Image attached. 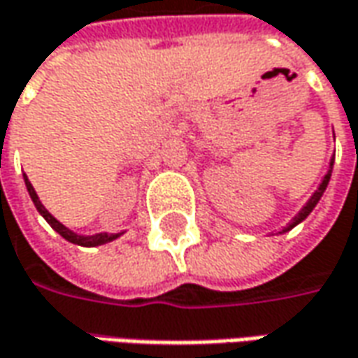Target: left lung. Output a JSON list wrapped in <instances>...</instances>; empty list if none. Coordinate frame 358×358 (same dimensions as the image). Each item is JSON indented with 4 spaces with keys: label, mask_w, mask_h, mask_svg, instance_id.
Masks as SVG:
<instances>
[{
    "label": "left lung",
    "mask_w": 358,
    "mask_h": 358,
    "mask_svg": "<svg viewBox=\"0 0 358 358\" xmlns=\"http://www.w3.org/2000/svg\"><path fill=\"white\" fill-rule=\"evenodd\" d=\"M331 170H333V160H331ZM331 170H329V172H327V174H325V178H323V182H321V186L317 188V192H315L313 196H311V200H309V202L303 206L301 212H299L297 216L293 217V222H291L289 226L283 229V231H287V229H291V228H293V226H297L299 222H303L305 217H307V216H309V214H311V212H313V208H315V206H317V202L321 200L323 192L327 190V184H329V180H331Z\"/></svg>",
    "instance_id": "obj_1"
}]
</instances>
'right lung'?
I'll return each instance as SVG.
<instances>
[{
    "instance_id": "obj_1",
    "label": "right lung",
    "mask_w": 358,
    "mask_h": 358,
    "mask_svg": "<svg viewBox=\"0 0 358 358\" xmlns=\"http://www.w3.org/2000/svg\"><path fill=\"white\" fill-rule=\"evenodd\" d=\"M25 178V186H27V192H29V196H31L33 203H35V208L39 210V214L47 220V224L51 226V228L55 229L57 234H61L63 238L71 243H79V245H101V243H106V241H113L117 240L120 234H99V236H89V238H85V236H77V234H73L71 229H67L61 222H57L55 217L51 216L47 210H45V206L39 202V198H37V194L33 190L31 182L27 180V176H23Z\"/></svg>"
}]
</instances>
